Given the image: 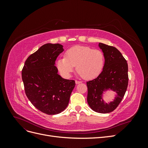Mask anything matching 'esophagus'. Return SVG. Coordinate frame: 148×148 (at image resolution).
Returning a JSON list of instances; mask_svg holds the SVG:
<instances>
[{
	"instance_id": "obj_1",
	"label": "esophagus",
	"mask_w": 148,
	"mask_h": 148,
	"mask_svg": "<svg viewBox=\"0 0 148 148\" xmlns=\"http://www.w3.org/2000/svg\"><path fill=\"white\" fill-rule=\"evenodd\" d=\"M82 83V82L78 81V80H75V83L77 84H79V83Z\"/></svg>"
}]
</instances>
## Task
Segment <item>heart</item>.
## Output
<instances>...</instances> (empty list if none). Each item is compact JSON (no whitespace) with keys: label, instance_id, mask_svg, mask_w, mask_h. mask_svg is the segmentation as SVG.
I'll use <instances>...</instances> for the list:
<instances>
[{"label":"heart","instance_id":"b5f03b06","mask_svg":"<svg viewBox=\"0 0 148 148\" xmlns=\"http://www.w3.org/2000/svg\"><path fill=\"white\" fill-rule=\"evenodd\" d=\"M104 65V56L99 49L89 46H75L65 52V57L57 61L60 73L69 77L76 66L77 72L85 79L96 78Z\"/></svg>","mask_w":148,"mask_h":148}]
</instances>
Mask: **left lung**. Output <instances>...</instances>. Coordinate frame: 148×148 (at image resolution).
Wrapping results in <instances>:
<instances>
[{
    "label": "left lung",
    "mask_w": 148,
    "mask_h": 148,
    "mask_svg": "<svg viewBox=\"0 0 148 148\" xmlns=\"http://www.w3.org/2000/svg\"><path fill=\"white\" fill-rule=\"evenodd\" d=\"M99 46L104 53L105 64L99 75L86 82L87 101L93 110L106 114L117 108L124 97L128 83V64L117 48L103 43ZM108 88L118 93L115 101L109 105L105 104L101 97L103 91Z\"/></svg>",
    "instance_id": "left-lung-1"
}]
</instances>
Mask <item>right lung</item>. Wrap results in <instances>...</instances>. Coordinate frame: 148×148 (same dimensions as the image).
Returning a JSON list of instances; mask_svg holds the SVG:
<instances>
[{
    "mask_svg": "<svg viewBox=\"0 0 148 148\" xmlns=\"http://www.w3.org/2000/svg\"><path fill=\"white\" fill-rule=\"evenodd\" d=\"M64 51L60 44H46L25 61L21 77L25 91L36 108L48 115L62 112L69 104L75 80L62 78L54 65Z\"/></svg>",
    "mask_w": 148,
    "mask_h": 148,
    "instance_id": "obj_1",
    "label": "right lung"
}]
</instances>
